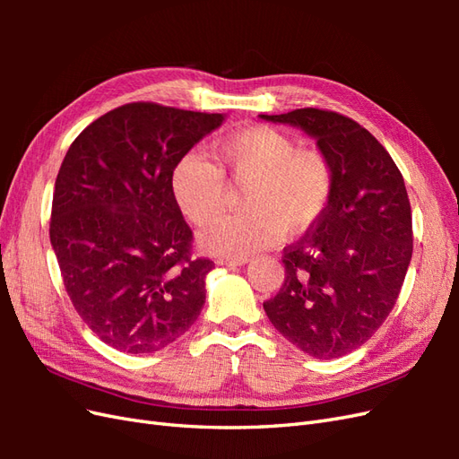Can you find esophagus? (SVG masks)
Returning a JSON list of instances; mask_svg holds the SVG:
<instances>
[{
	"mask_svg": "<svg viewBox=\"0 0 459 459\" xmlns=\"http://www.w3.org/2000/svg\"><path fill=\"white\" fill-rule=\"evenodd\" d=\"M247 262H248V258H224V256L216 258L218 266H245Z\"/></svg>",
	"mask_w": 459,
	"mask_h": 459,
	"instance_id": "34e87169",
	"label": "esophagus"
}]
</instances>
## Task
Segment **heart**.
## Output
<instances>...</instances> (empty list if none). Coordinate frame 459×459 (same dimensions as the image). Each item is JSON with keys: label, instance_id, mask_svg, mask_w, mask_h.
I'll return each mask as SVG.
<instances>
[{"label": "heart", "instance_id": "heart-1", "mask_svg": "<svg viewBox=\"0 0 459 459\" xmlns=\"http://www.w3.org/2000/svg\"><path fill=\"white\" fill-rule=\"evenodd\" d=\"M214 162L191 151L172 170V195L182 214L206 226L224 211L226 182L247 186L243 212L218 220L201 233L204 251L247 258L281 235L307 233L327 211L333 166L319 149L299 147L295 137L270 126H247L212 147Z\"/></svg>", "mask_w": 459, "mask_h": 459}]
</instances>
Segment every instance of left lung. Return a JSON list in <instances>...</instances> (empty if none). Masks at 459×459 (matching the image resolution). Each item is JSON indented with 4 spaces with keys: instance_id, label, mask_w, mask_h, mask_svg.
<instances>
[{
    "instance_id": "8db88e82",
    "label": "left lung",
    "mask_w": 459,
    "mask_h": 459,
    "mask_svg": "<svg viewBox=\"0 0 459 459\" xmlns=\"http://www.w3.org/2000/svg\"><path fill=\"white\" fill-rule=\"evenodd\" d=\"M260 118L302 130L333 166L327 211L285 248V281L264 310L308 356H344L383 325L404 283L413 251L404 178L352 118L319 108Z\"/></svg>"
}]
</instances>
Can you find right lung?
I'll list each match as a JSON object with an SVG mask.
<instances>
[{
  "label": "right lung",
  "instance_id": "obj_1",
  "mask_svg": "<svg viewBox=\"0 0 459 459\" xmlns=\"http://www.w3.org/2000/svg\"><path fill=\"white\" fill-rule=\"evenodd\" d=\"M226 115L128 103L91 122L55 179L49 238L66 293L113 349L149 354L195 324L214 262L170 187L176 162Z\"/></svg>",
  "mask_w": 459,
  "mask_h": 459
}]
</instances>
